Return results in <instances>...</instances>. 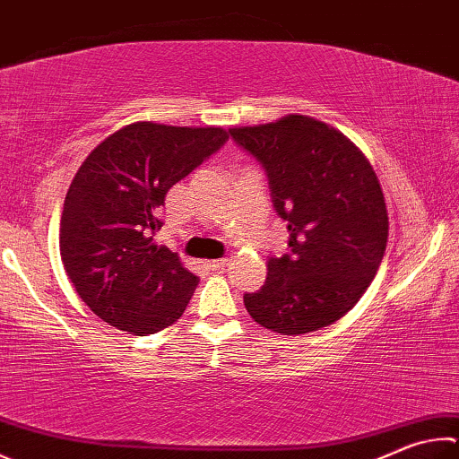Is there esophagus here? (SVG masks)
<instances>
[{
  "instance_id": "1",
  "label": "esophagus",
  "mask_w": 459,
  "mask_h": 459,
  "mask_svg": "<svg viewBox=\"0 0 459 459\" xmlns=\"http://www.w3.org/2000/svg\"><path fill=\"white\" fill-rule=\"evenodd\" d=\"M224 264H227V261H224V258H222V261H208V263H206V266H208V269H211V271H221Z\"/></svg>"
}]
</instances>
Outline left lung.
<instances>
[{
    "mask_svg": "<svg viewBox=\"0 0 459 459\" xmlns=\"http://www.w3.org/2000/svg\"><path fill=\"white\" fill-rule=\"evenodd\" d=\"M229 134L264 166L289 230L290 253L271 256L264 287L245 295L248 315L282 335L333 325L363 297L385 255L389 216L377 174L343 132L311 116Z\"/></svg>",
    "mask_w": 459,
    "mask_h": 459,
    "instance_id": "1",
    "label": "left lung"
}]
</instances>
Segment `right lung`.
<instances>
[{"mask_svg":"<svg viewBox=\"0 0 459 459\" xmlns=\"http://www.w3.org/2000/svg\"><path fill=\"white\" fill-rule=\"evenodd\" d=\"M219 126L132 122L104 138L74 177L60 221L65 274L91 313L150 335L169 327L198 285L170 248L152 243L166 193L227 143Z\"/></svg>","mask_w":459,"mask_h":459,"instance_id":"add662e5","label":"right lung"}]
</instances>
